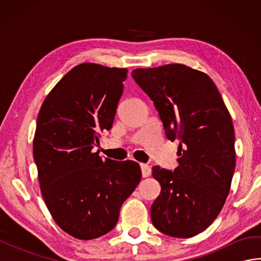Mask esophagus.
<instances>
[{
	"instance_id": "34e87169",
	"label": "esophagus",
	"mask_w": 261,
	"mask_h": 261,
	"mask_svg": "<svg viewBox=\"0 0 261 261\" xmlns=\"http://www.w3.org/2000/svg\"><path fill=\"white\" fill-rule=\"evenodd\" d=\"M140 167H141L142 177H149V176H150V174H151L150 166H148V165H146V164H141Z\"/></svg>"
}]
</instances>
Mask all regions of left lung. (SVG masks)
Segmentation results:
<instances>
[{"label": "left lung", "instance_id": "8db88e82", "mask_svg": "<svg viewBox=\"0 0 261 261\" xmlns=\"http://www.w3.org/2000/svg\"><path fill=\"white\" fill-rule=\"evenodd\" d=\"M132 77L153 101L168 139L180 141L174 173L152 167L162 186L151 205L152 224L170 237H194L212 224L229 195L236 167L231 115L201 70L169 64L137 68Z\"/></svg>", "mask_w": 261, "mask_h": 261}]
</instances>
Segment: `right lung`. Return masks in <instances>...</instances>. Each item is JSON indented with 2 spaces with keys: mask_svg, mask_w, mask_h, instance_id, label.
I'll return each instance as SVG.
<instances>
[{
  "mask_svg": "<svg viewBox=\"0 0 261 261\" xmlns=\"http://www.w3.org/2000/svg\"><path fill=\"white\" fill-rule=\"evenodd\" d=\"M127 69L84 63L60 80L39 111L33 158L42 197L55 222L80 240L112 230L121 205L141 179L132 160L93 152L112 127Z\"/></svg>",
  "mask_w": 261,
  "mask_h": 261,
  "instance_id": "add662e5",
  "label": "right lung"
}]
</instances>
